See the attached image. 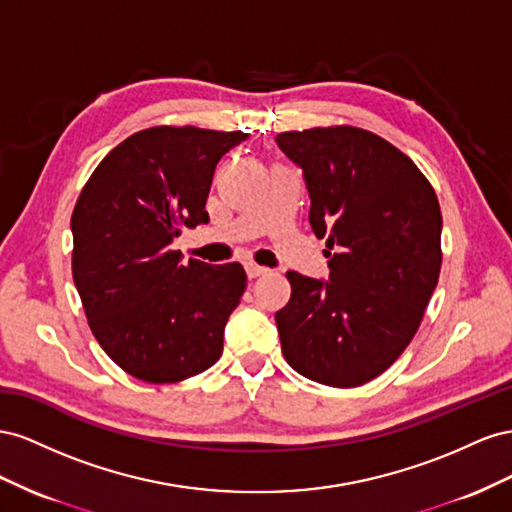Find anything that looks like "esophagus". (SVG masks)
<instances>
[{
	"label": "esophagus",
	"mask_w": 512,
	"mask_h": 512,
	"mask_svg": "<svg viewBox=\"0 0 512 512\" xmlns=\"http://www.w3.org/2000/svg\"><path fill=\"white\" fill-rule=\"evenodd\" d=\"M268 272H270L268 268H261V266H257V264H246L248 279H259V276H264V274H268Z\"/></svg>",
	"instance_id": "1"
}]
</instances>
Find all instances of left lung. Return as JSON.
I'll return each mask as SVG.
<instances>
[{"instance_id":"left-lung-1","label":"left lung","mask_w":512,"mask_h":512,"mask_svg":"<svg viewBox=\"0 0 512 512\" xmlns=\"http://www.w3.org/2000/svg\"><path fill=\"white\" fill-rule=\"evenodd\" d=\"M279 148L302 167L309 223L326 240L330 281L287 272L276 311L289 367L332 388L382 375L410 345L442 268V212L410 156L356 126L289 130Z\"/></svg>"}]
</instances>
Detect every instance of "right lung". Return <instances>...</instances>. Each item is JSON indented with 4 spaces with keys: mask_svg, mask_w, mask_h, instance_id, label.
<instances>
[{
    "mask_svg": "<svg viewBox=\"0 0 512 512\" xmlns=\"http://www.w3.org/2000/svg\"><path fill=\"white\" fill-rule=\"evenodd\" d=\"M246 139L197 126H152L113 148L72 210V279L96 341L141 382L173 384L210 369L246 289L233 264H182L169 246L210 221L216 163Z\"/></svg>",
    "mask_w": 512,
    "mask_h": 512,
    "instance_id": "add662e5",
    "label": "right lung"
}]
</instances>
